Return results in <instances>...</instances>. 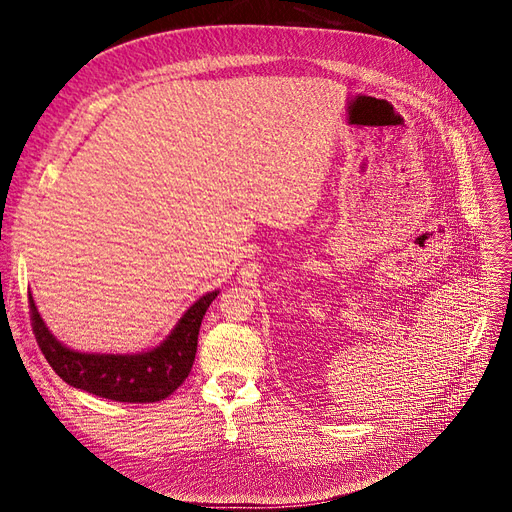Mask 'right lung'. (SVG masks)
<instances>
[{
    "mask_svg": "<svg viewBox=\"0 0 512 512\" xmlns=\"http://www.w3.org/2000/svg\"><path fill=\"white\" fill-rule=\"evenodd\" d=\"M218 294L220 290L203 294L164 342L137 355L72 351L47 330L31 294L29 305L41 353L66 384L118 402H157L168 398L191 373L203 315Z\"/></svg>",
    "mask_w": 512,
    "mask_h": 512,
    "instance_id": "right-lung-1",
    "label": "right lung"
}]
</instances>
